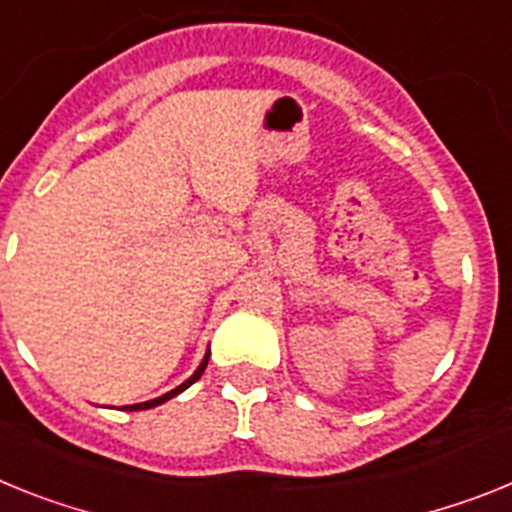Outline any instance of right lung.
<instances>
[{"mask_svg": "<svg viewBox=\"0 0 512 512\" xmlns=\"http://www.w3.org/2000/svg\"><path fill=\"white\" fill-rule=\"evenodd\" d=\"M208 355H211V353H206V358H203V361H201V366L195 368V373H193V376H190V379H188V381H185V384H180V386H177V389L167 391V394H162V397H157V399H151V402L131 404V407H126V410H149V407H157V404H162V402H167V399L177 397V394H180V391H185V389H188V386H190V384H195V381L201 379V376H203V371H206V366H208Z\"/></svg>", "mask_w": 512, "mask_h": 512, "instance_id": "add662e5", "label": "right lung"}]
</instances>
